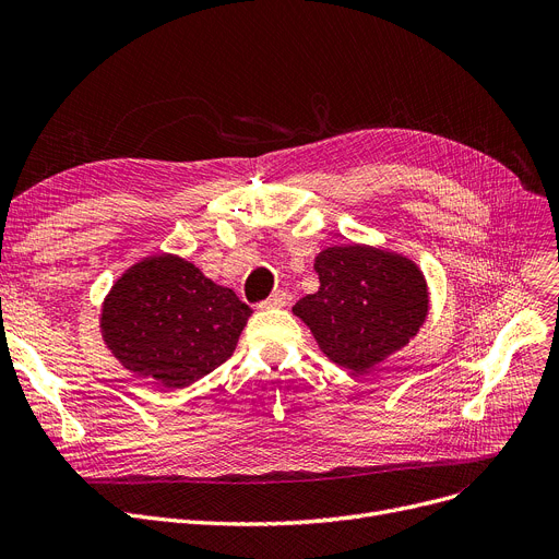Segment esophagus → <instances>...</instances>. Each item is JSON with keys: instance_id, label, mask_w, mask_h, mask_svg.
<instances>
[{"instance_id": "obj_1", "label": "esophagus", "mask_w": 559, "mask_h": 559, "mask_svg": "<svg viewBox=\"0 0 559 559\" xmlns=\"http://www.w3.org/2000/svg\"><path fill=\"white\" fill-rule=\"evenodd\" d=\"M287 304V295L283 289H276L274 295L270 297V299H264L258 308H262V310H272V308H283Z\"/></svg>"}]
</instances>
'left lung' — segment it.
Listing matches in <instances>:
<instances>
[{
    "label": "left lung",
    "instance_id": "left-lung-1",
    "mask_svg": "<svg viewBox=\"0 0 559 559\" xmlns=\"http://www.w3.org/2000/svg\"><path fill=\"white\" fill-rule=\"evenodd\" d=\"M319 289L292 308L335 365L365 373L413 340L428 317V285L415 260L369 245L314 258Z\"/></svg>",
    "mask_w": 559,
    "mask_h": 559
}]
</instances>
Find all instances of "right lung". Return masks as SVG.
Masks as SVG:
<instances>
[{"instance_id":"1","label":"right lung","mask_w":559,"mask_h":559,"mask_svg":"<svg viewBox=\"0 0 559 559\" xmlns=\"http://www.w3.org/2000/svg\"><path fill=\"white\" fill-rule=\"evenodd\" d=\"M251 308L174 253L129 267L104 299L99 329L124 369L165 390L192 385L226 362Z\"/></svg>"}]
</instances>
